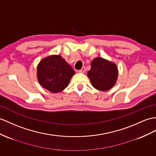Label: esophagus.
I'll return each mask as SVG.
<instances>
[{
  "label": "esophagus",
  "mask_w": 156,
  "mask_h": 156,
  "mask_svg": "<svg viewBox=\"0 0 156 156\" xmlns=\"http://www.w3.org/2000/svg\"><path fill=\"white\" fill-rule=\"evenodd\" d=\"M79 71L80 72V73H84V72L85 71V67H83Z\"/></svg>",
  "instance_id": "esophagus-1"
}]
</instances>
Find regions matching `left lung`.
Here are the masks:
<instances>
[{
  "instance_id": "8db88e82",
  "label": "left lung",
  "mask_w": 156,
  "mask_h": 156,
  "mask_svg": "<svg viewBox=\"0 0 156 156\" xmlns=\"http://www.w3.org/2000/svg\"><path fill=\"white\" fill-rule=\"evenodd\" d=\"M90 66L87 75L96 89L106 91L115 85L118 79V69L115 63L102 58H97L92 61Z\"/></svg>"
}]
</instances>
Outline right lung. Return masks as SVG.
Masks as SVG:
<instances>
[{
    "mask_svg": "<svg viewBox=\"0 0 156 156\" xmlns=\"http://www.w3.org/2000/svg\"><path fill=\"white\" fill-rule=\"evenodd\" d=\"M75 71L61 55H50L40 61L37 77L40 84L51 93H59L68 86Z\"/></svg>",
    "mask_w": 156,
    "mask_h": 156,
    "instance_id": "right-lung-1",
    "label": "right lung"
}]
</instances>
